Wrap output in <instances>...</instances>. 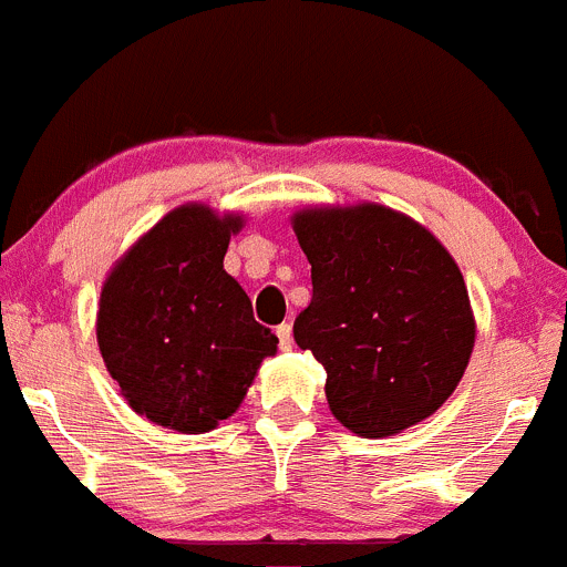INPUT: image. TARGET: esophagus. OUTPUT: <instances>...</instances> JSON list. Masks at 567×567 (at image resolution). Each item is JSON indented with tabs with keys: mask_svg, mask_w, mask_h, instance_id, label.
Returning a JSON list of instances; mask_svg holds the SVG:
<instances>
[{
	"mask_svg": "<svg viewBox=\"0 0 567 567\" xmlns=\"http://www.w3.org/2000/svg\"><path fill=\"white\" fill-rule=\"evenodd\" d=\"M275 333H278V344L280 350H292V326L289 322H280L278 328H275Z\"/></svg>",
	"mask_w": 567,
	"mask_h": 567,
	"instance_id": "34e87169",
	"label": "esophagus"
}]
</instances>
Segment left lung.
<instances>
[{
  "instance_id": "8db88e82",
  "label": "left lung",
  "mask_w": 567,
  "mask_h": 567,
  "mask_svg": "<svg viewBox=\"0 0 567 567\" xmlns=\"http://www.w3.org/2000/svg\"><path fill=\"white\" fill-rule=\"evenodd\" d=\"M311 264V303L295 342L326 368L333 417L390 436L449 401L476 339L465 278L451 252L392 208L295 214Z\"/></svg>"
}]
</instances>
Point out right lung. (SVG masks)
<instances>
[{
    "instance_id": "obj_1",
    "label": "right lung",
    "mask_w": 567,
    "mask_h": 567,
    "mask_svg": "<svg viewBox=\"0 0 567 567\" xmlns=\"http://www.w3.org/2000/svg\"><path fill=\"white\" fill-rule=\"evenodd\" d=\"M239 217L181 206L111 269L96 342L138 414L166 429L212 431L239 409L278 337L252 317L245 289L223 269Z\"/></svg>"
}]
</instances>
